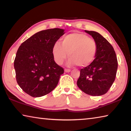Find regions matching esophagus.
Returning <instances> with one entry per match:
<instances>
[{"label": "esophagus", "mask_w": 131, "mask_h": 131, "mask_svg": "<svg viewBox=\"0 0 131 131\" xmlns=\"http://www.w3.org/2000/svg\"><path fill=\"white\" fill-rule=\"evenodd\" d=\"M65 72L66 73H69L70 72V69H65Z\"/></svg>", "instance_id": "esophagus-1"}]
</instances>
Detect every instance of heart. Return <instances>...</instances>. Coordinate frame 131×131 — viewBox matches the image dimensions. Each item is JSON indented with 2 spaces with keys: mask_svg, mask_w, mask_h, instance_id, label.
<instances>
[{
  "mask_svg": "<svg viewBox=\"0 0 131 131\" xmlns=\"http://www.w3.org/2000/svg\"><path fill=\"white\" fill-rule=\"evenodd\" d=\"M97 44L94 39L83 33L74 32L62 39L61 43H55L52 53L54 60L62 65L68 57V65H77L85 67L92 62L97 53Z\"/></svg>",
  "mask_w": 131,
  "mask_h": 131,
  "instance_id": "1",
  "label": "heart"
}]
</instances>
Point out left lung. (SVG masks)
<instances>
[{
  "label": "left lung",
  "instance_id": "1",
  "mask_svg": "<svg viewBox=\"0 0 131 131\" xmlns=\"http://www.w3.org/2000/svg\"><path fill=\"white\" fill-rule=\"evenodd\" d=\"M97 44V53L92 62L80 69L77 81L79 88L88 95L105 94L115 80L118 68L117 56L113 46L99 33L85 30Z\"/></svg>",
  "mask_w": 131,
  "mask_h": 131
}]
</instances>
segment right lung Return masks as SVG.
I'll list each match as a JSON object with an SVG mask.
<instances>
[{"label":"right lung","mask_w":131,"mask_h":131,"mask_svg":"<svg viewBox=\"0 0 131 131\" xmlns=\"http://www.w3.org/2000/svg\"><path fill=\"white\" fill-rule=\"evenodd\" d=\"M64 34L59 28L40 31L18 48L14 62L17 82L30 96H44L57 87L64 70L54 61L52 48Z\"/></svg>","instance_id":"add662e5"}]
</instances>
